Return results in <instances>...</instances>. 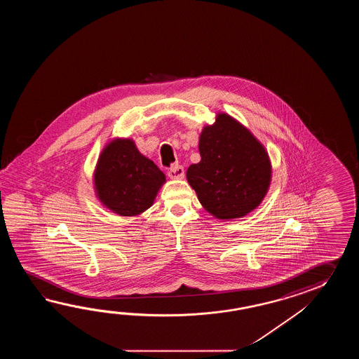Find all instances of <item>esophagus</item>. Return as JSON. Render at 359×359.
I'll return each mask as SVG.
<instances>
[{
    "instance_id": "obj_1",
    "label": "esophagus",
    "mask_w": 359,
    "mask_h": 359,
    "mask_svg": "<svg viewBox=\"0 0 359 359\" xmlns=\"http://www.w3.org/2000/svg\"><path fill=\"white\" fill-rule=\"evenodd\" d=\"M168 177L170 180H182L184 177V169L182 165L173 164L168 170Z\"/></svg>"
}]
</instances>
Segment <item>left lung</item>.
<instances>
[{
  "label": "left lung",
  "instance_id": "obj_1",
  "mask_svg": "<svg viewBox=\"0 0 359 359\" xmlns=\"http://www.w3.org/2000/svg\"><path fill=\"white\" fill-rule=\"evenodd\" d=\"M201 161L187 169V181L208 213L218 219L241 218L267 194L272 167L252 132L226 113L205 126L198 140Z\"/></svg>",
  "mask_w": 359,
  "mask_h": 359
}]
</instances>
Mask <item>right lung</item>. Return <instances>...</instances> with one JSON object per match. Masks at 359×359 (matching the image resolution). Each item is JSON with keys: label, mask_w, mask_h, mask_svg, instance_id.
Here are the masks:
<instances>
[{"label": "right lung", "mask_w": 359, "mask_h": 359, "mask_svg": "<svg viewBox=\"0 0 359 359\" xmlns=\"http://www.w3.org/2000/svg\"><path fill=\"white\" fill-rule=\"evenodd\" d=\"M164 182V173L130 138L110 141L100 154L93 175L100 201L123 217L144 213Z\"/></svg>", "instance_id": "add662e5"}]
</instances>
